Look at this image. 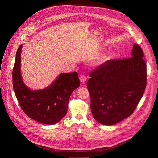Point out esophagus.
Returning <instances> with one entry per match:
<instances>
[{
	"instance_id": "1",
	"label": "esophagus",
	"mask_w": 158,
	"mask_h": 158,
	"mask_svg": "<svg viewBox=\"0 0 158 158\" xmlns=\"http://www.w3.org/2000/svg\"><path fill=\"white\" fill-rule=\"evenodd\" d=\"M79 80H80L82 84H83V83H85V81H86V80H87V78H86V77H85L84 75H81V76L79 77Z\"/></svg>"
}]
</instances>
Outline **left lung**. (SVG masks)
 <instances>
[{
    "instance_id": "1",
    "label": "left lung",
    "mask_w": 158,
    "mask_h": 158,
    "mask_svg": "<svg viewBox=\"0 0 158 158\" xmlns=\"http://www.w3.org/2000/svg\"><path fill=\"white\" fill-rule=\"evenodd\" d=\"M141 48L135 43L131 58L111 60L92 71L87 83L94 119L115 125L130 116L146 86V65Z\"/></svg>"
}]
</instances>
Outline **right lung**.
<instances>
[{
  "instance_id": "obj_1",
  "label": "right lung",
  "mask_w": 158,
  "mask_h": 158,
  "mask_svg": "<svg viewBox=\"0 0 158 158\" xmlns=\"http://www.w3.org/2000/svg\"><path fill=\"white\" fill-rule=\"evenodd\" d=\"M22 44L17 49L12 73L14 90L20 106L28 117L38 122L57 123L66 115L70 95L80 85L77 73H61L48 87L33 90L22 77Z\"/></svg>"
}]
</instances>
